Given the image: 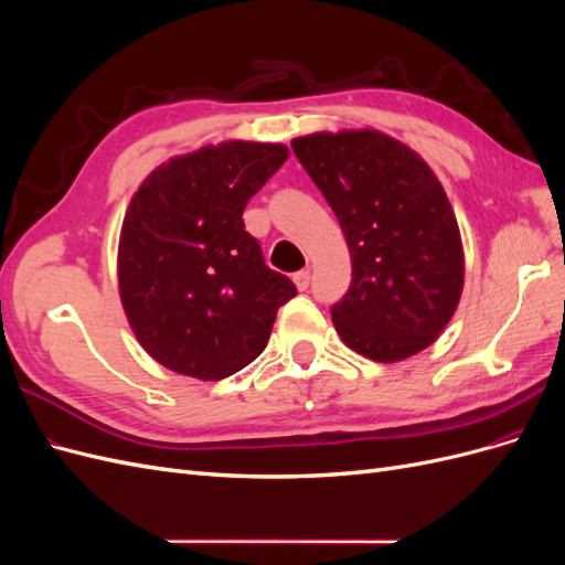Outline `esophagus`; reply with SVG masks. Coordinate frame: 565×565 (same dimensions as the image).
<instances>
[{
	"mask_svg": "<svg viewBox=\"0 0 565 565\" xmlns=\"http://www.w3.org/2000/svg\"><path fill=\"white\" fill-rule=\"evenodd\" d=\"M292 280H295L299 292H306V289H309V285H311V270H306V268L297 270L295 276H292Z\"/></svg>",
	"mask_w": 565,
	"mask_h": 565,
	"instance_id": "34e87169",
	"label": "esophagus"
}]
</instances>
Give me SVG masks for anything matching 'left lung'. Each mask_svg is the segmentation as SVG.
I'll return each instance as SVG.
<instances>
[{
  "label": "left lung",
  "mask_w": 565,
  "mask_h": 565,
  "mask_svg": "<svg viewBox=\"0 0 565 565\" xmlns=\"http://www.w3.org/2000/svg\"><path fill=\"white\" fill-rule=\"evenodd\" d=\"M292 150L349 245L351 287L332 306L341 341L377 363L431 347L465 287L459 226L431 167L377 129L299 136Z\"/></svg>",
  "instance_id": "obj_1"
}]
</instances>
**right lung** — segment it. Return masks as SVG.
<instances>
[{
  "instance_id": "1",
  "label": "right lung",
  "mask_w": 565,
  "mask_h": 565,
  "mask_svg": "<svg viewBox=\"0 0 565 565\" xmlns=\"http://www.w3.org/2000/svg\"><path fill=\"white\" fill-rule=\"evenodd\" d=\"M287 156L282 143L204 146L152 169L134 193L119 233V299L139 344L167 370L202 382L243 370L297 295L243 221Z\"/></svg>"
}]
</instances>
